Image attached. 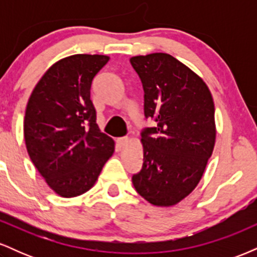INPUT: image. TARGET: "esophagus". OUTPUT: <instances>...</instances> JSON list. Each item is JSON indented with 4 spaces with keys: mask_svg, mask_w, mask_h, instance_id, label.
Segmentation results:
<instances>
[{
    "mask_svg": "<svg viewBox=\"0 0 257 257\" xmlns=\"http://www.w3.org/2000/svg\"><path fill=\"white\" fill-rule=\"evenodd\" d=\"M116 143L119 147H123L124 145H126V143H128V138H118L116 140Z\"/></svg>",
    "mask_w": 257,
    "mask_h": 257,
    "instance_id": "1",
    "label": "esophagus"
}]
</instances>
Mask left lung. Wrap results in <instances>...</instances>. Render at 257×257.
Wrapping results in <instances>:
<instances>
[{"label":"left lung","instance_id":"left-lung-1","mask_svg":"<svg viewBox=\"0 0 257 257\" xmlns=\"http://www.w3.org/2000/svg\"><path fill=\"white\" fill-rule=\"evenodd\" d=\"M144 88L143 168L132 178L137 192L172 206L198 185L215 145V107L208 85L178 59L152 53L131 59Z\"/></svg>","mask_w":257,"mask_h":257}]
</instances>
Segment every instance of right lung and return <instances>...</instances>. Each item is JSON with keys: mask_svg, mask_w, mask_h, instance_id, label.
Segmentation results:
<instances>
[{"mask_svg": "<svg viewBox=\"0 0 257 257\" xmlns=\"http://www.w3.org/2000/svg\"><path fill=\"white\" fill-rule=\"evenodd\" d=\"M108 57L76 54L49 67L32 90L25 111L24 138L38 173L65 198L93 187L114 151L100 132L90 100L93 78Z\"/></svg>", "mask_w": 257, "mask_h": 257, "instance_id": "obj_1", "label": "right lung"}]
</instances>
